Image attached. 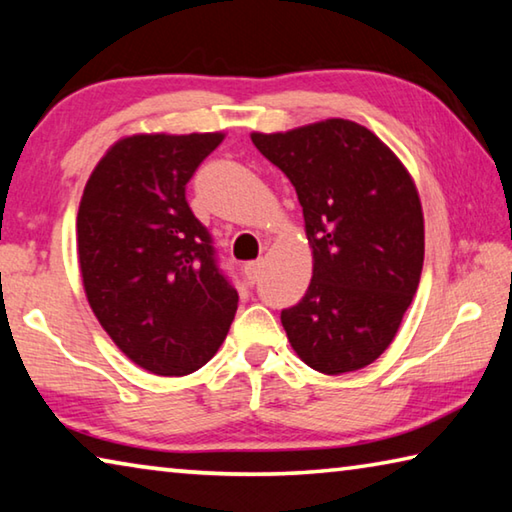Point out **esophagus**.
<instances>
[{"label":"esophagus","instance_id":"obj_1","mask_svg":"<svg viewBox=\"0 0 512 512\" xmlns=\"http://www.w3.org/2000/svg\"><path fill=\"white\" fill-rule=\"evenodd\" d=\"M262 268H264V262H262V259H257V262H250V264H246V266H244V275H246V280H248L250 284H255V282L259 280V275H262Z\"/></svg>","mask_w":512,"mask_h":512}]
</instances>
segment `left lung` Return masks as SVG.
<instances>
[{"label":"left lung","instance_id":"obj_1","mask_svg":"<svg viewBox=\"0 0 512 512\" xmlns=\"http://www.w3.org/2000/svg\"><path fill=\"white\" fill-rule=\"evenodd\" d=\"M250 140L296 187L314 255L305 298L280 316L291 348L325 375L366 368L395 339L420 284L424 219L409 171L348 119Z\"/></svg>","mask_w":512,"mask_h":512}]
</instances>
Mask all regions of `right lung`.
<instances>
[{
  "label": "right lung",
  "mask_w": 512,
  "mask_h": 512,
  "mask_svg": "<svg viewBox=\"0 0 512 512\" xmlns=\"http://www.w3.org/2000/svg\"><path fill=\"white\" fill-rule=\"evenodd\" d=\"M223 133L131 135L110 146L83 189L76 241L85 296L137 366L180 377L210 361L239 293L185 187Z\"/></svg>",
  "instance_id": "1"
}]
</instances>
